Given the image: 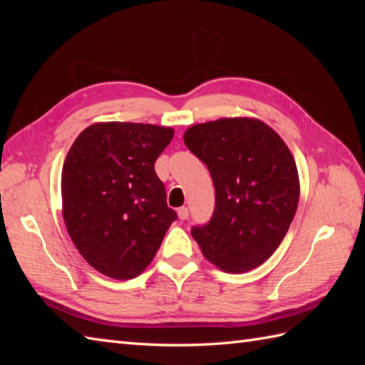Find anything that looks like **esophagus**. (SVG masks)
Masks as SVG:
<instances>
[{
  "label": "esophagus",
  "mask_w": 365,
  "mask_h": 365,
  "mask_svg": "<svg viewBox=\"0 0 365 365\" xmlns=\"http://www.w3.org/2000/svg\"><path fill=\"white\" fill-rule=\"evenodd\" d=\"M177 215H178V218H180L182 221H185V220H188V216H190V210L187 207H180L177 210Z\"/></svg>",
  "instance_id": "1"
}]
</instances>
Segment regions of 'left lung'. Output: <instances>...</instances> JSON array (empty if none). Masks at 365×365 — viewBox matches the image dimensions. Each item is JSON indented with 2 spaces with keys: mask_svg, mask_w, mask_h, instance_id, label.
<instances>
[{
  "mask_svg": "<svg viewBox=\"0 0 365 365\" xmlns=\"http://www.w3.org/2000/svg\"><path fill=\"white\" fill-rule=\"evenodd\" d=\"M183 141L208 168L215 210L191 235L200 251L227 273L262 265L294 218L299 199L298 170L279 135L255 119L199 123Z\"/></svg>",
  "mask_w": 365,
  "mask_h": 365,
  "instance_id": "left-lung-1",
  "label": "left lung"
}]
</instances>
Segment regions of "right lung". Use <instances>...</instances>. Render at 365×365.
Returning a JSON list of instances; mask_svg holds the SVG:
<instances>
[{"instance_id": "1", "label": "right lung", "mask_w": 365, "mask_h": 365, "mask_svg": "<svg viewBox=\"0 0 365 365\" xmlns=\"http://www.w3.org/2000/svg\"><path fill=\"white\" fill-rule=\"evenodd\" d=\"M173 136V128L149 123H96L68 150L63 216L76 250L100 273L136 277L177 220L153 168Z\"/></svg>"}]
</instances>
